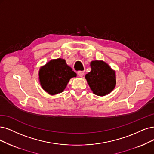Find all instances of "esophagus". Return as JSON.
Segmentation results:
<instances>
[{
    "label": "esophagus",
    "instance_id": "1",
    "mask_svg": "<svg viewBox=\"0 0 154 154\" xmlns=\"http://www.w3.org/2000/svg\"><path fill=\"white\" fill-rule=\"evenodd\" d=\"M77 74H78V75H79V77H82L84 75V71H79V72H77Z\"/></svg>",
    "mask_w": 154,
    "mask_h": 154
}]
</instances>
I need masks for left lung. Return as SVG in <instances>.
Listing matches in <instances>:
<instances>
[{
	"instance_id": "obj_1",
	"label": "left lung",
	"mask_w": 154,
	"mask_h": 154,
	"mask_svg": "<svg viewBox=\"0 0 154 154\" xmlns=\"http://www.w3.org/2000/svg\"><path fill=\"white\" fill-rule=\"evenodd\" d=\"M90 65L91 71L85 77L91 89L100 96L109 94L116 87V72L103 61H93Z\"/></svg>"
}]
</instances>
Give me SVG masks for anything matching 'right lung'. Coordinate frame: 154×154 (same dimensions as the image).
<instances>
[{
    "label": "right lung",
    "mask_w": 154,
    "mask_h": 154,
    "mask_svg": "<svg viewBox=\"0 0 154 154\" xmlns=\"http://www.w3.org/2000/svg\"><path fill=\"white\" fill-rule=\"evenodd\" d=\"M39 82L48 93L54 95L63 91L70 79L77 76L65 60H52L41 67L38 72Z\"/></svg>",
    "instance_id": "1"
}]
</instances>
